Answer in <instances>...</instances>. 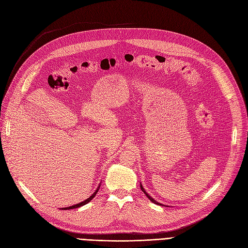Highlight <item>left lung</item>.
Wrapping results in <instances>:
<instances>
[{"mask_svg": "<svg viewBox=\"0 0 248 248\" xmlns=\"http://www.w3.org/2000/svg\"><path fill=\"white\" fill-rule=\"evenodd\" d=\"M140 189H141V191H142V192H143L144 194H146V196H147V197H148V198H149V199H150V200H151V201H152L153 203H155V204H158V205H162V204H161V203L157 202L156 200H154V199H153V198L151 197V196H150V195H149V194H148V193L146 192V190H144V189H143V186H141V184H140ZM163 206H164V205H163Z\"/></svg>", "mask_w": 248, "mask_h": 248, "instance_id": "1", "label": "left lung"}]
</instances>
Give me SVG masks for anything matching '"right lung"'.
I'll return each mask as SVG.
<instances>
[{"mask_svg": "<svg viewBox=\"0 0 248 248\" xmlns=\"http://www.w3.org/2000/svg\"><path fill=\"white\" fill-rule=\"evenodd\" d=\"M99 186H100V185H99ZM98 186V187H99ZM98 187H97V189H96V191L94 192V193H93L91 196H90V197L89 198H87L86 200H85V201H83V202H80V203H78V204H76V205H73V206H69V207H64V208H62V210H65V209H74V208H78V207H81V206H83V205H85V204H87L88 202H90L93 198H94L95 197V195H96V193L98 192Z\"/></svg>", "mask_w": 248, "mask_h": 248, "instance_id": "obj_1", "label": "right lung"}]
</instances>
